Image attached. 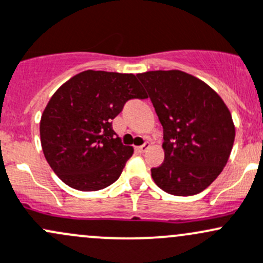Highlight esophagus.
Listing matches in <instances>:
<instances>
[{"mask_svg":"<svg viewBox=\"0 0 263 263\" xmlns=\"http://www.w3.org/2000/svg\"><path fill=\"white\" fill-rule=\"evenodd\" d=\"M148 148H150V143L146 142V143H143L142 146H139V147H137V151L142 154V153H146V151H147Z\"/></svg>","mask_w":263,"mask_h":263,"instance_id":"34e87169","label":"esophagus"}]
</instances>
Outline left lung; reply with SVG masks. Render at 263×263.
I'll return each mask as SVG.
<instances>
[{
	"mask_svg": "<svg viewBox=\"0 0 263 263\" xmlns=\"http://www.w3.org/2000/svg\"><path fill=\"white\" fill-rule=\"evenodd\" d=\"M164 128L165 160L151 168L157 186L171 195L203 192L222 173L233 147L231 112L214 90L181 70L137 74Z\"/></svg>",
	"mask_w": 263,
	"mask_h": 263,
	"instance_id": "1",
	"label": "left lung"
}]
</instances>
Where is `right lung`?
<instances>
[{
	"instance_id": "obj_1",
	"label": "right lung",
	"mask_w": 263,
	"mask_h": 263,
	"mask_svg": "<svg viewBox=\"0 0 263 263\" xmlns=\"http://www.w3.org/2000/svg\"><path fill=\"white\" fill-rule=\"evenodd\" d=\"M147 95L134 74L85 70L52 95L40 121L44 156L63 182L82 192L113 184L134 154L113 131L128 99Z\"/></svg>"
}]
</instances>
